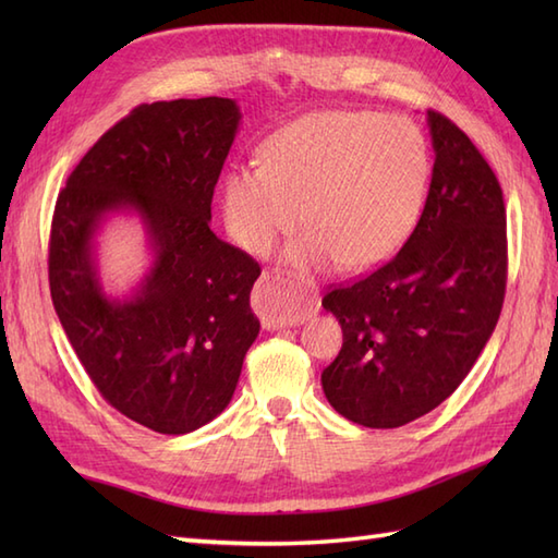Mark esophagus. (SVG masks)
I'll return each instance as SVG.
<instances>
[{"label":"esophagus","mask_w":558,"mask_h":558,"mask_svg":"<svg viewBox=\"0 0 558 558\" xmlns=\"http://www.w3.org/2000/svg\"><path fill=\"white\" fill-rule=\"evenodd\" d=\"M252 306L260 316L266 330L282 326H300L306 316L316 314L318 302L314 294H292L270 272H264L252 294Z\"/></svg>","instance_id":"34e87169"}]
</instances>
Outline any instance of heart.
Segmentation results:
<instances>
[{
  "mask_svg": "<svg viewBox=\"0 0 558 558\" xmlns=\"http://www.w3.org/2000/svg\"><path fill=\"white\" fill-rule=\"evenodd\" d=\"M429 174V144L408 117L314 112L272 134L260 165L228 172L225 228L248 254L264 256L302 218L310 230L286 248L294 270H366L408 240Z\"/></svg>",
  "mask_w": 558,
  "mask_h": 558,
  "instance_id": "heart-1",
  "label": "heart"
}]
</instances>
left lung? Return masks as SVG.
<instances>
[{"label":"left lung","instance_id":"obj_1","mask_svg":"<svg viewBox=\"0 0 558 558\" xmlns=\"http://www.w3.org/2000/svg\"><path fill=\"white\" fill-rule=\"evenodd\" d=\"M434 170L405 246L324 310L342 326V348L322 374L342 417L396 429L453 393L499 322L506 292V208L499 180L475 144L426 112Z\"/></svg>","mask_w":558,"mask_h":558}]
</instances>
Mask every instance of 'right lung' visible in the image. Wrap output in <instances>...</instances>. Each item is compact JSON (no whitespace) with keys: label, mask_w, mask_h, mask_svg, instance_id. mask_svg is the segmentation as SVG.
Masks as SVG:
<instances>
[{"label":"right lung","mask_w":558,"mask_h":558,"mask_svg":"<svg viewBox=\"0 0 558 558\" xmlns=\"http://www.w3.org/2000/svg\"><path fill=\"white\" fill-rule=\"evenodd\" d=\"M242 112L232 98L138 105L81 158L57 198L50 292L90 381L124 417L180 436L230 405L258 336L260 268L210 230V201ZM145 225L151 264L124 295L104 290L97 234Z\"/></svg>","instance_id":"1"}]
</instances>
